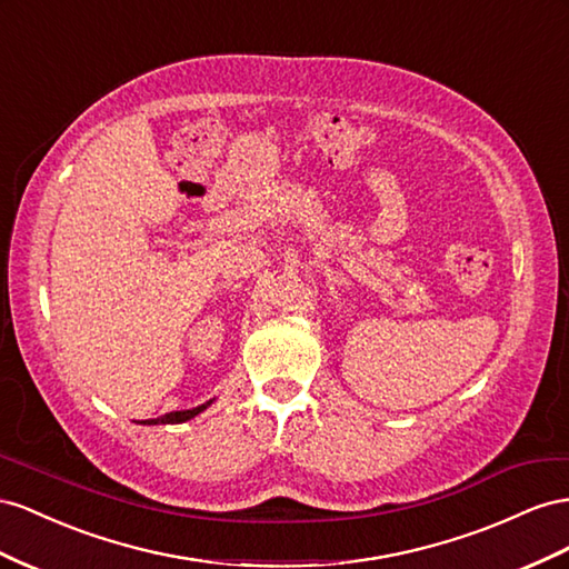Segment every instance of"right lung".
Instances as JSON below:
<instances>
[{
  "mask_svg": "<svg viewBox=\"0 0 569 569\" xmlns=\"http://www.w3.org/2000/svg\"><path fill=\"white\" fill-rule=\"evenodd\" d=\"M209 405H212V400L204 402V405H198V408H192V410H178V412L161 415L157 419H144V421H140V425H181V421H188L192 417H198L202 410L209 408Z\"/></svg>",
  "mask_w": 569,
  "mask_h": 569,
  "instance_id": "1",
  "label": "right lung"
}]
</instances>
